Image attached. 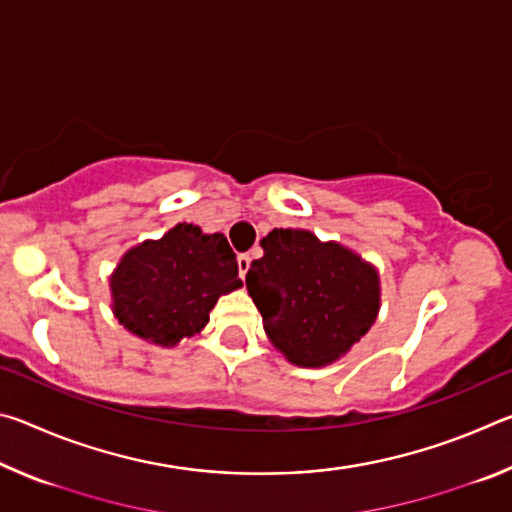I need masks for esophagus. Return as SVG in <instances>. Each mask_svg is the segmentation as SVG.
I'll return each instance as SVG.
<instances>
[{
	"label": "esophagus",
	"instance_id": "esophagus-1",
	"mask_svg": "<svg viewBox=\"0 0 512 512\" xmlns=\"http://www.w3.org/2000/svg\"><path fill=\"white\" fill-rule=\"evenodd\" d=\"M237 266H239L241 280H244L246 273H248V268H250V257H248V255H239V257H237Z\"/></svg>",
	"mask_w": 512,
	"mask_h": 512
}]
</instances>
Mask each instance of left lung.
I'll return each instance as SVG.
<instances>
[{"mask_svg":"<svg viewBox=\"0 0 512 512\" xmlns=\"http://www.w3.org/2000/svg\"><path fill=\"white\" fill-rule=\"evenodd\" d=\"M259 246L264 255L250 264L246 289L273 348L298 368L345 357L379 314L377 268L339 241L300 228H275Z\"/></svg>","mask_w":512,"mask_h":512,"instance_id":"1","label":"left lung"}]
</instances>
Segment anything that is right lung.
Listing matches in <instances>:
<instances>
[{
    "label": "right lung",
    "instance_id": "add662e5",
    "mask_svg": "<svg viewBox=\"0 0 512 512\" xmlns=\"http://www.w3.org/2000/svg\"><path fill=\"white\" fill-rule=\"evenodd\" d=\"M108 282L119 325L160 348L201 332L219 298L244 287L228 239L194 223H176L126 250Z\"/></svg>",
    "mask_w": 512,
    "mask_h": 512
}]
</instances>
